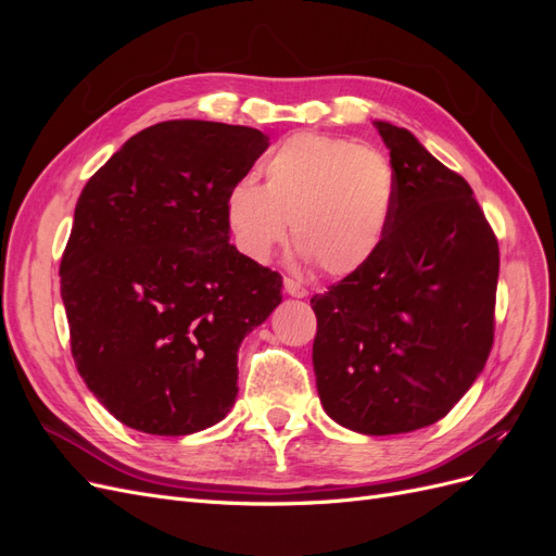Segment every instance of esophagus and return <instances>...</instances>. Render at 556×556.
Listing matches in <instances>:
<instances>
[{"label": "esophagus", "instance_id": "esophagus-1", "mask_svg": "<svg viewBox=\"0 0 556 556\" xmlns=\"http://www.w3.org/2000/svg\"><path fill=\"white\" fill-rule=\"evenodd\" d=\"M285 292H288L290 296H296V299H304V296H308V290L304 288V285L301 282H296V280H292V278H285Z\"/></svg>", "mask_w": 556, "mask_h": 556}]
</instances>
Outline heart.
Here are the masks:
<instances>
[{
    "label": "heart",
    "instance_id": "1",
    "mask_svg": "<svg viewBox=\"0 0 556 556\" xmlns=\"http://www.w3.org/2000/svg\"><path fill=\"white\" fill-rule=\"evenodd\" d=\"M264 185L239 178L225 194V220L239 252L266 262L290 231L296 257L329 276H350L374 260L390 231L392 164L345 137L301 131L262 162Z\"/></svg>",
    "mask_w": 556,
    "mask_h": 556
}]
</instances>
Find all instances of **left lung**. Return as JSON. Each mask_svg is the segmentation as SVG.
Here are the masks:
<instances>
[{"label":"left lung","mask_w":556,"mask_h":556,"mask_svg":"<svg viewBox=\"0 0 556 556\" xmlns=\"http://www.w3.org/2000/svg\"><path fill=\"white\" fill-rule=\"evenodd\" d=\"M390 148V231L359 271L311 306L313 368L327 415L390 435L445 417L494 343L498 243L470 185L408 129L376 121Z\"/></svg>","instance_id":"left-lung-1"}]
</instances>
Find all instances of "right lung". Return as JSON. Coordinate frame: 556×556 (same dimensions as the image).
<instances>
[{"instance_id":"obj_1","label":"right lung","mask_w":556,"mask_h":556,"mask_svg":"<svg viewBox=\"0 0 556 556\" xmlns=\"http://www.w3.org/2000/svg\"><path fill=\"white\" fill-rule=\"evenodd\" d=\"M266 148L243 125L157 123L78 197L60 264L72 355L129 429L188 435L237 401L239 345L282 301V278L229 243L225 194Z\"/></svg>"}]
</instances>
